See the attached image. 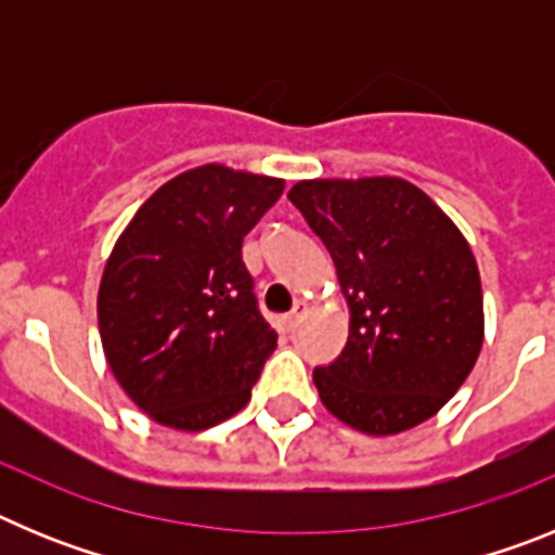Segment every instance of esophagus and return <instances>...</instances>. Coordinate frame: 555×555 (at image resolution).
Wrapping results in <instances>:
<instances>
[{
	"label": "esophagus",
	"mask_w": 555,
	"mask_h": 555,
	"mask_svg": "<svg viewBox=\"0 0 555 555\" xmlns=\"http://www.w3.org/2000/svg\"><path fill=\"white\" fill-rule=\"evenodd\" d=\"M306 311H308L306 302H294L292 313H288V317H286V327H288V331H294V327L300 325L302 317H306Z\"/></svg>",
	"instance_id": "1"
}]
</instances>
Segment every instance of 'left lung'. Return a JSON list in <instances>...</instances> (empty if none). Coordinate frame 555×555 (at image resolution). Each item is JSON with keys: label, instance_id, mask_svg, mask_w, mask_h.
<instances>
[{"label": "left lung", "instance_id": "1", "mask_svg": "<svg viewBox=\"0 0 555 555\" xmlns=\"http://www.w3.org/2000/svg\"><path fill=\"white\" fill-rule=\"evenodd\" d=\"M288 199L336 263L350 336L313 370L350 428L391 436L425 423L467 380L483 345V294L467 238L400 178L300 180Z\"/></svg>", "mask_w": 555, "mask_h": 555}]
</instances>
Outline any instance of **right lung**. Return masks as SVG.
I'll list each match as a JSON object with an SVG mask.
<instances>
[{"label":"right lung","instance_id":"obj_1","mask_svg":"<svg viewBox=\"0 0 555 555\" xmlns=\"http://www.w3.org/2000/svg\"><path fill=\"white\" fill-rule=\"evenodd\" d=\"M283 180L197 166L160 185L113 247L96 297L113 375L155 423L205 430L247 405L278 347L242 258Z\"/></svg>","mask_w":555,"mask_h":555}]
</instances>
